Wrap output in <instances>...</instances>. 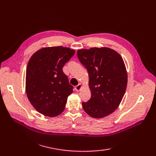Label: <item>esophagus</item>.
<instances>
[{
	"mask_svg": "<svg viewBox=\"0 0 156 156\" xmlns=\"http://www.w3.org/2000/svg\"><path fill=\"white\" fill-rule=\"evenodd\" d=\"M82 87H83L82 84H79L78 85H77L76 87H75V90H76L77 92H79V90H81V89L82 88Z\"/></svg>",
	"mask_w": 156,
	"mask_h": 156,
	"instance_id": "1",
	"label": "esophagus"
}]
</instances>
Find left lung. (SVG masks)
Segmentation results:
<instances>
[{"mask_svg":"<svg viewBox=\"0 0 156 156\" xmlns=\"http://www.w3.org/2000/svg\"><path fill=\"white\" fill-rule=\"evenodd\" d=\"M77 57L89 75L91 98L83 102L84 111L101 119L114 112L124 97L127 83L126 66L119 53L108 48L77 51Z\"/></svg>","mask_w":156,"mask_h":156,"instance_id":"left-lung-1","label":"left lung"}]
</instances>
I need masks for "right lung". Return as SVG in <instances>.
<instances>
[{
  "instance_id": "obj_1",
  "label": "right lung",
  "mask_w": 156,
  "mask_h": 156,
  "mask_svg": "<svg viewBox=\"0 0 156 156\" xmlns=\"http://www.w3.org/2000/svg\"><path fill=\"white\" fill-rule=\"evenodd\" d=\"M74 54L73 49L57 46L42 48L30 57L26 72V93L41 114L54 117L63 112L73 88L62 68Z\"/></svg>"
}]
</instances>
